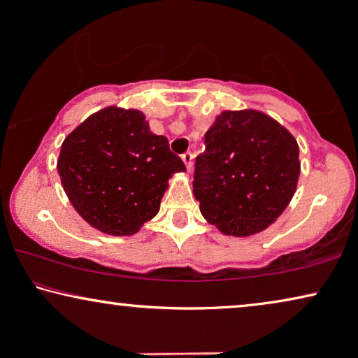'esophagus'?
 Wrapping results in <instances>:
<instances>
[{
  "label": "esophagus",
  "instance_id": "1",
  "mask_svg": "<svg viewBox=\"0 0 358 358\" xmlns=\"http://www.w3.org/2000/svg\"><path fill=\"white\" fill-rule=\"evenodd\" d=\"M192 158H194V156H192V153H189V151H187V153L182 155V161H184V164L187 166V171L192 169Z\"/></svg>",
  "mask_w": 358,
  "mask_h": 358
}]
</instances>
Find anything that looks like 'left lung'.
Masks as SVG:
<instances>
[{"label":"left lung","instance_id":"left-lung-1","mask_svg":"<svg viewBox=\"0 0 358 358\" xmlns=\"http://www.w3.org/2000/svg\"><path fill=\"white\" fill-rule=\"evenodd\" d=\"M298 176V145L290 131L262 112L224 110L195 158L194 195L220 231L249 236L280 217Z\"/></svg>","mask_w":358,"mask_h":358}]
</instances>
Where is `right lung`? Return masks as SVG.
<instances>
[{"instance_id":"add662e5","label":"right lung","mask_w":358,"mask_h":358,"mask_svg":"<svg viewBox=\"0 0 358 358\" xmlns=\"http://www.w3.org/2000/svg\"><path fill=\"white\" fill-rule=\"evenodd\" d=\"M57 168L91 227L130 236L158 213L168 179L185 164L166 136L151 134L140 110L106 107L66 136Z\"/></svg>"}]
</instances>
